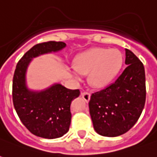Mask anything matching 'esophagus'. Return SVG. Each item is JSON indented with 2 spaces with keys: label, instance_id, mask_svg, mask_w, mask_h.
<instances>
[{
  "label": "esophagus",
  "instance_id": "34e87169",
  "mask_svg": "<svg viewBox=\"0 0 157 157\" xmlns=\"http://www.w3.org/2000/svg\"><path fill=\"white\" fill-rule=\"evenodd\" d=\"M82 98H83L84 100L86 101H89V99H90V94H89V92H82Z\"/></svg>",
  "mask_w": 157,
  "mask_h": 157
}]
</instances>
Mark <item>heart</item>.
I'll return each instance as SVG.
<instances>
[{
	"label": "heart",
	"mask_w": 157,
	"mask_h": 157,
	"mask_svg": "<svg viewBox=\"0 0 157 157\" xmlns=\"http://www.w3.org/2000/svg\"><path fill=\"white\" fill-rule=\"evenodd\" d=\"M123 63L122 54L117 49L95 48L80 54L71 74L75 78L89 74V82L96 89L111 83L119 74Z\"/></svg>",
	"instance_id": "obj_1"
}]
</instances>
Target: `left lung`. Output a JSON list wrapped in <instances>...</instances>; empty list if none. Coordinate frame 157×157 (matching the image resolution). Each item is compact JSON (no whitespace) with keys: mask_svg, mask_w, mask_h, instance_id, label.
I'll return each instance as SVG.
<instances>
[{"mask_svg":"<svg viewBox=\"0 0 157 157\" xmlns=\"http://www.w3.org/2000/svg\"><path fill=\"white\" fill-rule=\"evenodd\" d=\"M127 68L114 83L90 96L89 113L101 136L115 137L128 131L137 122L146 100L145 70L142 62L125 49Z\"/></svg>","mask_w":157,"mask_h":157,"instance_id":"obj_1","label":"left lung"}]
</instances>
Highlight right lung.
<instances>
[{"label": "right lung", "instance_id": "obj_1", "mask_svg": "<svg viewBox=\"0 0 157 157\" xmlns=\"http://www.w3.org/2000/svg\"><path fill=\"white\" fill-rule=\"evenodd\" d=\"M66 47L62 41H47L31 48L20 60L13 78V102L20 120L36 136L54 139L68 132L71 122L70 104L80 95L79 89H68L60 83L34 91L26 83L27 69L33 58L58 52Z\"/></svg>", "mask_w": 157, "mask_h": 157}]
</instances>
